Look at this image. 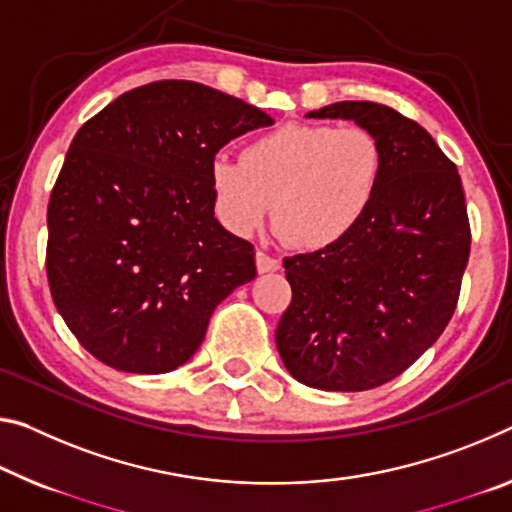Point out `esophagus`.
<instances>
[{
	"mask_svg": "<svg viewBox=\"0 0 512 512\" xmlns=\"http://www.w3.org/2000/svg\"><path fill=\"white\" fill-rule=\"evenodd\" d=\"M255 262H257V271L259 273H273V271L280 269V259L271 257L269 253H264V250H257Z\"/></svg>",
	"mask_w": 512,
	"mask_h": 512,
	"instance_id": "1",
	"label": "esophagus"
}]
</instances>
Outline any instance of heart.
<instances>
[{
  "label": "heart",
  "mask_w": 512,
  "mask_h": 512,
  "mask_svg": "<svg viewBox=\"0 0 512 512\" xmlns=\"http://www.w3.org/2000/svg\"><path fill=\"white\" fill-rule=\"evenodd\" d=\"M385 175L383 145L364 127L287 123L250 139L241 161L214 157L209 189L218 221L253 237L273 212L291 246L346 241L371 212Z\"/></svg>",
  "instance_id": "heart-1"
}]
</instances>
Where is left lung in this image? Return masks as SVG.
I'll list each match as a JSON object with an SVG mask.
<instances>
[{
	"instance_id": "1",
	"label": "left lung",
	"mask_w": 512,
	"mask_h": 512,
	"mask_svg": "<svg viewBox=\"0 0 512 512\" xmlns=\"http://www.w3.org/2000/svg\"><path fill=\"white\" fill-rule=\"evenodd\" d=\"M307 118L369 129L385 175L351 237L285 259L294 296L275 344L298 383L364 392L408 369L451 321L472 243L465 191L433 136L385 104L335 102Z\"/></svg>"
}]
</instances>
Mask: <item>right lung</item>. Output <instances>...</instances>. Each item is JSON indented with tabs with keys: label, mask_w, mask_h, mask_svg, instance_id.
<instances>
[{
	"label": "right lung",
	"mask_w": 512,
	"mask_h": 512,
	"mask_svg": "<svg viewBox=\"0 0 512 512\" xmlns=\"http://www.w3.org/2000/svg\"><path fill=\"white\" fill-rule=\"evenodd\" d=\"M262 109L196 81L127 91L81 125L47 207V280L79 344L109 367L166 373L216 305L255 280L253 243L214 218L209 164Z\"/></svg>",
	"instance_id": "obj_1"
}]
</instances>
